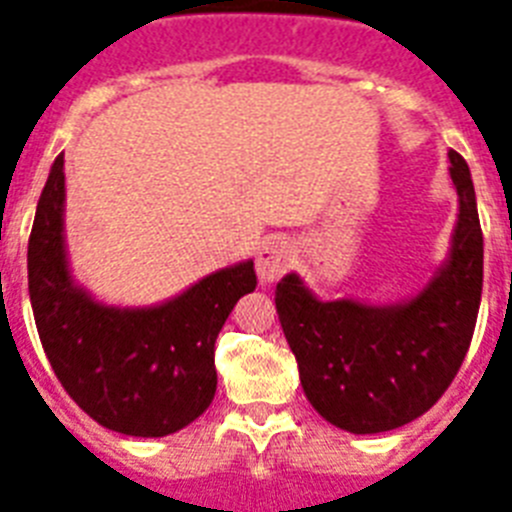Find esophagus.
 Listing matches in <instances>:
<instances>
[{
	"label": "esophagus",
	"instance_id": "obj_1",
	"mask_svg": "<svg viewBox=\"0 0 512 512\" xmlns=\"http://www.w3.org/2000/svg\"><path fill=\"white\" fill-rule=\"evenodd\" d=\"M295 251L287 240H266L264 246L256 253V274H259L261 285H272L282 277V274L293 266Z\"/></svg>",
	"mask_w": 512,
	"mask_h": 512
}]
</instances>
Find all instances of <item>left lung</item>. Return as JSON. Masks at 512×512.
<instances>
[{
	"mask_svg": "<svg viewBox=\"0 0 512 512\" xmlns=\"http://www.w3.org/2000/svg\"><path fill=\"white\" fill-rule=\"evenodd\" d=\"M458 219L447 259L416 295L395 303L322 301L295 272L274 303L308 403L337 429L379 434L411 424L442 398L474 337L484 238L471 170L447 151Z\"/></svg>",
	"mask_w": 512,
	"mask_h": 512,
	"instance_id": "obj_1",
	"label": "left lung"
}]
</instances>
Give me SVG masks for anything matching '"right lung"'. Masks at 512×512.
<instances>
[{
    "mask_svg": "<svg viewBox=\"0 0 512 512\" xmlns=\"http://www.w3.org/2000/svg\"><path fill=\"white\" fill-rule=\"evenodd\" d=\"M253 287L256 272L246 259L154 306L99 301L70 269L65 156L54 159L28 240V293L54 374L101 426L167 437L193 424L217 392L219 329Z\"/></svg>",
    "mask_w": 512,
    "mask_h": 512,
    "instance_id": "add662e5",
    "label": "right lung"
}]
</instances>
